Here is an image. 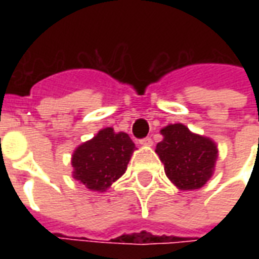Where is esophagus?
I'll return each instance as SVG.
<instances>
[{
	"instance_id": "esophagus-1",
	"label": "esophagus",
	"mask_w": 259,
	"mask_h": 259,
	"mask_svg": "<svg viewBox=\"0 0 259 259\" xmlns=\"http://www.w3.org/2000/svg\"><path fill=\"white\" fill-rule=\"evenodd\" d=\"M140 144H141V146H146V147L152 146V139H151V137H146V139H141Z\"/></svg>"
}]
</instances>
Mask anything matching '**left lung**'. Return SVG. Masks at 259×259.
Listing matches in <instances>:
<instances>
[{"instance_id":"8db88e82","label":"left lung","mask_w":259,"mask_h":259,"mask_svg":"<svg viewBox=\"0 0 259 259\" xmlns=\"http://www.w3.org/2000/svg\"><path fill=\"white\" fill-rule=\"evenodd\" d=\"M163 140L155 152L168 179L180 190H195L211 179L218 159L217 144L195 135L185 124H168L161 130Z\"/></svg>"}]
</instances>
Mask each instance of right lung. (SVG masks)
<instances>
[{"mask_svg":"<svg viewBox=\"0 0 259 259\" xmlns=\"http://www.w3.org/2000/svg\"><path fill=\"white\" fill-rule=\"evenodd\" d=\"M135 150L129 135L115 133L112 127L100 130L73 151V179L89 190L105 191L126 172Z\"/></svg>","mask_w":259,"mask_h":259,"instance_id":"1","label":"right lung"}]
</instances>
